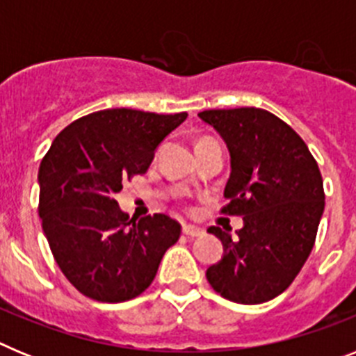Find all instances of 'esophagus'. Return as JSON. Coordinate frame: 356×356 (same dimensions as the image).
<instances>
[{
    "label": "esophagus",
    "instance_id": "1",
    "mask_svg": "<svg viewBox=\"0 0 356 356\" xmlns=\"http://www.w3.org/2000/svg\"><path fill=\"white\" fill-rule=\"evenodd\" d=\"M184 235H187V237L191 238L200 237V235H203V229H200L197 226H193V225H184Z\"/></svg>",
    "mask_w": 356,
    "mask_h": 356
}]
</instances>
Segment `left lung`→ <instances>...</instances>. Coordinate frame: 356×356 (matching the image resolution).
I'll return each mask as SVG.
<instances>
[{
	"mask_svg": "<svg viewBox=\"0 0 356 356\" xmlns=\"http://www.w3.org/2000/svg\"><path fill=\"white\" fill-rule=\"evenodd\" d=\"M232 156L221 209L241 216L232 238L219 226L209 234L222 241L225 257L207 269L217 294L235 303L269 301L294 282L316 242L325 210L323 176L307 144L287 122L257 106L203 110Z\"/></svg>",
	"mask_w": 356,
	"mask_h": 356,
	"instance_id": "8db88e82",
	"label": "left lung"
}]
</instances>
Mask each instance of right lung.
<instances>
[{
    "label": "right lung",
    "mask_w": 356,
    "mask_h": 356,
    "mask_svg": "<svg viewBox=\"0 0 356 356\" xmlns=\"http://www.w3.org/2000/svg\"><path fill=\"white\" fill-rule=\"evenodd\" d=\"M185 119L187 112L99 110L64 128L44 155L42 229L60 271L90 300L121 303L143 294L180 238V222L165 213L130 219L115 194L147 171L156 146Z\"/></svg>",
    "instance_id": "right-lung-1"
}]
</instances>
